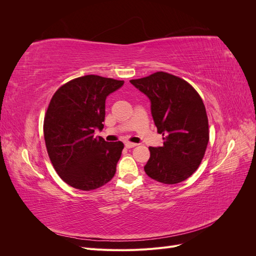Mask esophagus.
Returning <instances> with one entry per match:
<instances>
[{"mask_svg": "<svg viewBox=\"0 0 256 256\" xmlns=\"http://www.w3.org/2000/svg\"><path fill=\"white\" fill-rule=\"evenodd\" d=\"M138 144L136 143H132V142H126L125 143V146L127 147V148H134V147H136Z\"/></svg>", "mask_w": 256, "mask_h": 256, "instance_id": "obj_1", "label": "esophagus"}]
</instances>
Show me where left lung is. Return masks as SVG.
I'll use <instances>...</instances> for the list:
<instances>
[{
	"label": "left lung",
	"instance_id": "1",
	"mask_svg": "<svg viewBox=\"0 0 256 256\" xmlns=\"http://www.w3.org/2000/svg\"><path fill=\"white\" fill-rule=\"evenodd\" d=\"M130 82L150 98L154 125L164 136V145L150 147L145 173L166 184L186 180L202 162L209 141L202 98L187 81L164 72Z\"/></svg>",
	"mask_w": 256,
	"mask_h": 256
}]
</instances>
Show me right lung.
I'll use <instances>...</instances> for the list:
<instances>
[{
  "label": "right lung",
  "mask_w": 256,
  "mask_h": 256,
  "mask_svg": "<svg viewBox=\"0 0 256 256\" xmlns=\"http://www.w3.org/2000/svg\"><path fill=\"white\" fill-rule=\"evenodd\" d=\"M122 84L88 74L62 85L50 100L44 120L46 147L58 176L76 189H97L115 175L122 142H106L94 134L104 128L106 96Z\"/></svg>",
  "instance_id": "add662e5"
}]
</instances>
